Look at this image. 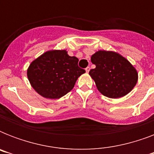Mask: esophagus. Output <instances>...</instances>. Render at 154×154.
<instances>
[{
	"mask_svg": "<svg viewBox=\"0 0 154 154\" xmlns=\"http://www.w3.org/2000/svg\"><path fill=\"white\" fill-rule=\"evenodd\" d=\"M89 70H90V68L89 67H87L86 69H85V71H86V72H89Z\"/></svg>",
	"mask_w": 154,
	"mask_h": 154,
	"instance_id": "34e87169",
	"label": "esophagus"
}]
</instances>
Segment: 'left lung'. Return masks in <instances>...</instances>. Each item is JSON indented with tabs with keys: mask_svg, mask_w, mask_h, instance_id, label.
Wrapping results in <instances>:
<instances>
[{
	"mask_svg": "<svg viewBox=\"0 0 154 154\" xmlns=\"http://www.w3.org/2000/svg\"><path fill=\"white\" fill-rule=\"evenodd\" d=\"M91 61L96 65L89 71L98 91L109 98L125 96L136 85L138 73L126 58L112 51L99 50Z\"/></svg>",
	"mask_w": 154,
	"mask_h": 154,
	"instance_id": "obj_1",
	"label": "left lung"
}]
</instances>
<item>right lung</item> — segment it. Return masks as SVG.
I'll list each match as a JSON object with an SVG mask.
<instances>
[{
	"mask_svg": "<svg viewBox=\"0 0 154 154\" xmlns=\"http://www.w3.org/2000/svg\"><path fill=\"white\" fill-rule=\"evenodd\" d=\"M85 72L78 66V59L66 50H49L31 62L28 79L34 90L45 98L58 99L74 87L77 78Z\"/></svg>",
	"mask_w": 154,
	"mask_h": 154,
	"instance_id": "1",
	"label": "right lung"
}]
</instances>
